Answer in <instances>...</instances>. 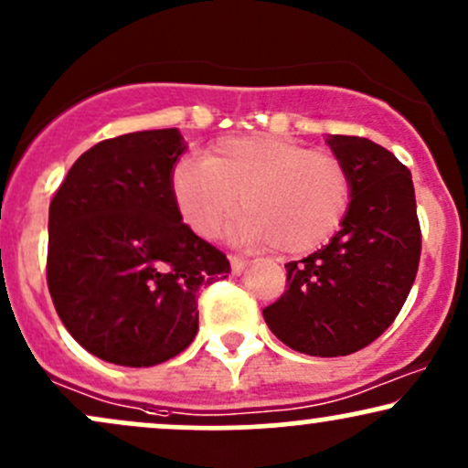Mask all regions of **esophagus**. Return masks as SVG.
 I'll list each match as a JSON object with an SVG mask.
<instances>
[{"label": "esophagus", "instance_id": "obj_1", "mask_svg": "<svg viewBox=\"0 0 468 468\" xmlns=\"http://www.w3.org/2000/svg\"><path fill=\"white\" fill-rule=\"evenodd\" d=\"M229 261H230V270H233V274H241V272H244V268H246L244 259L238 257V255H230Z\"/></svg>", "mask_w": 468, "mask_h": 468}]
</instances>
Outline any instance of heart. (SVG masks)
Returning a JSON list of instances; mask_svg holds the SVG:
<instances>
[{
  "instance_id": "heart-1",
  "label": "heart",
  "mask_w": 468,
  "mask_h": 468,
  "mask_svg": "<svg viewBox=\"0 0 468 468\" xmlns=\"http://www.w3.org/2000/svg\"><path fill=\"white\" fill-rule=\"evenodd\" d=\"M180 216L213 238L239 209L246 244L301 255L334 238L351 205V176L335 154L272 134L218 142L205 161H183L172 174Z\"/></svg>"
}]
</instances>
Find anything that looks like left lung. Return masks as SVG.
I'll return each instance as SVG.
<instances>
[{
  "mask_svg": "<svg viewBox=\"0 0 468 468\" xmlns=\"http://www.w3.org/2000/svg\"><path fill=\"white\" fill-rule=\"evenodd\" d=\"M326 144L351 176V205L329 244L285 263L288 290L263 318L294 351L337 357L395 323L419 270L420 224L412 174L390 150L348 134Z\"/></svg>",
  "mask_w": 468,
  "mask_h": 468,
  "instance_id": "obj_1",
  "label": "left lung"
}]
</instances>
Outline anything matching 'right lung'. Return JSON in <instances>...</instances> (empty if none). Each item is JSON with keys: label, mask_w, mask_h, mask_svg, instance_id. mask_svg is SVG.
Listing matches in <instances>:
<instances>
[{"label": "right lung", "mask_w": 468, "mask_h": 468, "mask_svg": "<svg viewBox=\"0 0 468 468\" xmlns=\"http://www.w3.org/2000/svg\"><path fill=\"white\" fill-rule=\"evenodd\" d=\"M176 128L104 139L49 202L48 288L65 329L104 362L154 366L198 334V294L227 279L222 250L183 222Z\"/></svg>", "instance_id": "add662e5"}]
</instances>
